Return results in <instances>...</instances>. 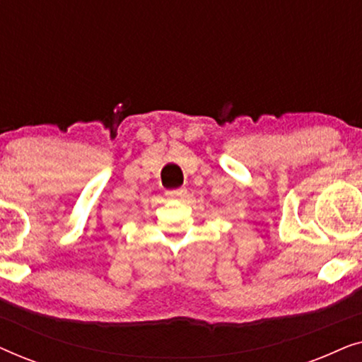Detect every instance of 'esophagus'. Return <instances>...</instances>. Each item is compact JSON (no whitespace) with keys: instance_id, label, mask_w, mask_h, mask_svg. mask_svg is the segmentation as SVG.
<instances>
[{"instance_id":"34e87169","label":"esophagus","mask_w":362,"mask_h":362,"mask_svg":"<svg viewBox=\"0 0 362 362\" xmlns=\"http://www.w3.org/2000/svg\"><path fill=\"white\" fill-rule=\"evenodd\" d=\"M186 194V189L185 187H177V189H171V191H166V196L171 197V199H182Z\"/></svg>"}]
</instances>
